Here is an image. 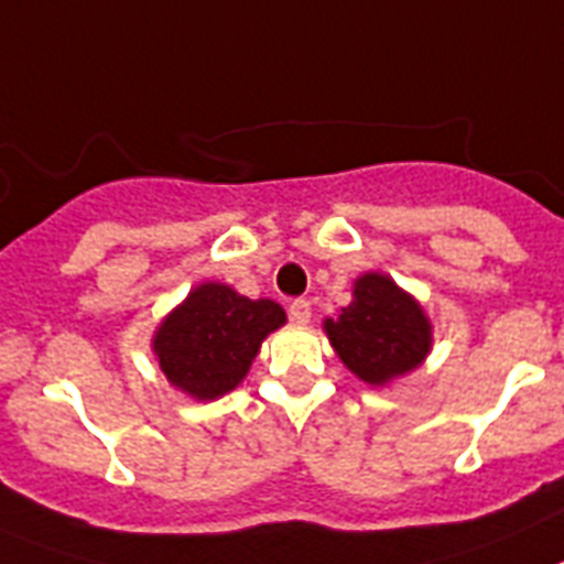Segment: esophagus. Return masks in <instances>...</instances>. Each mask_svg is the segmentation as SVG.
I'll return each instance as SVG.
<instances>
[{"label":"esophagus","instance_id":"34e87169","mask_svg":"<svg viewBox=\"0 0 564 564\" xmlns=\"http://www.w3.org/2000/svg\"><path fill=\"white\" fill-rule=\"evenodd\" d=\"M288 314H291L293 323L305 325L311 319V302L308 300H293L291 308H288Z\"/></svg>","mask_w":564,"mask_h":564}]
</instances>
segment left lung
<instances>
[{
    "label": "left lung",
    "mask_w": 564,
    "mask_h": 564,
    "mask_svg": "<svg viewBox=\"0 0 564 564\" xmlns=\"http://www.w3.org/2000/svg\"><path fill=\"white\" fill-rule=\"evenodd\" d=\"M323 328L346 369L371 386L417 369L432 348L430 316L383 273H362L351 305Z\"/></svg>",
    "instance_id": "left-lung-1"
}]
</instances>
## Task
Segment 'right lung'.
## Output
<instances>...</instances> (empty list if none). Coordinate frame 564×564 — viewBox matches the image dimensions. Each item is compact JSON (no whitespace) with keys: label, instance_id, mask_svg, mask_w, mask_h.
<instances>
[{"label":"right lung","instance_id":"right-lung-1","mask_svg":"<svg viewBox=\"0 0 564 564\" xmlns=\"http://www.w3.org/2000/svg\"><path fill=\"white\" fill-rule=\"evenodd\" d=\"M285 325L273 300H248L221 282L193 288L152 337L158 366L175 389L216 400L248 377L262 339Z\"/></svg>","mask_w":564,"mask_h":564}]
</instances>
